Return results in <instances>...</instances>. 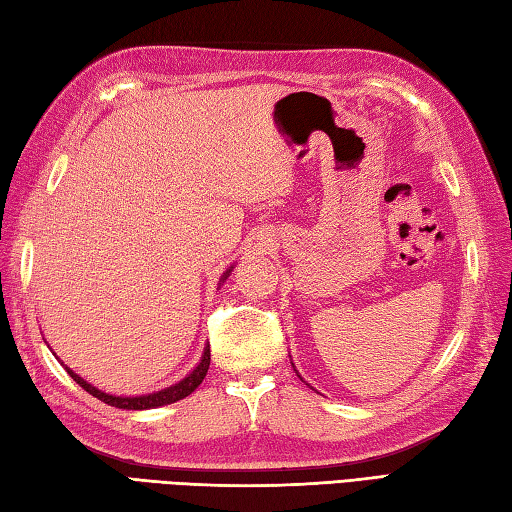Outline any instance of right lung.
<instances>
[{
    "label": "right lung",
    "instance_id": "1",
    "mask_svg": "<svg viewBox=\"0 0 512 512\" xmlns=\"http://www.w3.org/2000/svg\"><path fill=\"white\" fill-rule=\"evenodd\" d=\"M227 274H229V271H227ZM227 274L223 278H227ZM207 369H210V347L205 349L201 364H198V367L190 375H187V378H183L179 384H172V387L163 389V391H156V393H150V395H139V398H117V395H110V393H103V391L95 389V387H92V384H88L86 380L79 378L75 371H70L66 367V371L70 373V378L75 380L83 391H88L90 395H95V398L101 400V402H106L110 406H117V409H128V411L156 409V406L172 404L176 400L187 398V395H190L198 387V384L203 382V378L207 375Z\"/></svg>",
    "mask_w": 512,
    "mask_h": 512
}]
</instances>
